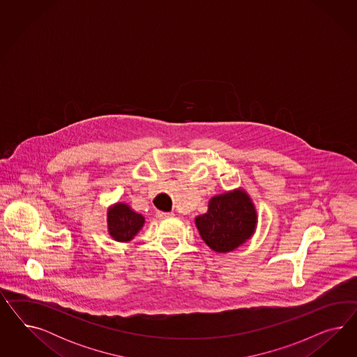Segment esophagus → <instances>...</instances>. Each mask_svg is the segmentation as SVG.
I'll return each mask as SVG.
<instances>
[{
    "instance_id": "esophagus-1",
    "label": "esophagus",
    "mask_w": 357,
    "mask_h": 357,
    "mask_svg": "<svg viewBox=\"0 0 357 357\" xmlns=\"http://www.w3.org/2000/svg\"><path fill=\"white\" fill-rule=\"evenodd\" d=\"M173 216V213H166V212H157L155 217L158 220H165V218H169V217Z\"/></svg>"
}]
</instances>
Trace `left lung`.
<instances>
[{
    "mask_svg": "<svg viewBox=\"0 0 357 357\" xmlns=\"http://www.w3.org/2000/svg\"><path fill=\"white\" fill-rule=\"evenodd\" d=\"M195 225L209 249L227 254L254 236L258 213L250 195L239 187L211 197L206 213L195 217Z\"/></svg>",
    "mask_w": 357,
    "mask_h": 357,
    "instance_id": "8db88e82",
    "label": "left lung"
}]
</instances>
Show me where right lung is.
Returning <instances> with one entry per match:
<instances>
[{
  "instance_id": "add662e5",
  "label": "right lung",
  "mask_w": 357,
  "mask_h": 357,
  "mask_svg": "<svg viewBox=\"0 0 357 357\" xmlns=\"http://www.w3.org/2000/svg\"><path fill=\"white\" fill-rule=\"evenodd\" d=\"M145 224V217L127 203L118 202L107 209L108 234L116 242L127 243L137 236Z\"/></svg>"
}]
</instances>
